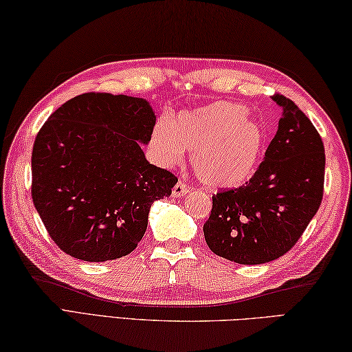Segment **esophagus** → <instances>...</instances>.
I'll return each mask as SVG.
<instances>
[{"label":"esophagus","instance_id":"esophagus-1","mask_svg":"<svg viewBox=\"0 0 352 352\" xmlns=\"http://www.w3.org/2000/svg\"><path fill=\"white\" fill-rule=\"evenodd\" d=\"M189 192V184L184 182V180H178L177 184L174 186V189H172V197H183L186 195Z\"/></svg>","mask_w":352,"mask_h":352}]
</instances>
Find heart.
<instances>
[{
  "instance_id": "heart-1",
  "label": "heart",
  "mask_w": 352,
  "mask_h": 352,
  "mask_svg": "<svg viewBox=\"0 0 352 352\" xmlns=\"http://www.w3.org/2000/svg\"><path fill=\"white\" fill-rule=\"evenodd\" d=\"M248 107L215 101L183 112L172 121H158L151 144L163 166L178 164L184 152L198 180L209 188H237L254 175L266 148V131Z\"/></svg>"
}]
</instances>
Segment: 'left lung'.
I'll list each match as a JSON object with an SVG mask.
<instances>
[{
  "instance_id": "1",
  "label": "left lung",
  "mask_w": 352,
  "mask_h": 352,
  "mask_svg": "<svg viewBox=\"0 0 352 352\" xmlns=\"http://www.w3.org/2000/svg\"><path fill=\"white\" fill-rule=\"evenodd\" d=\"M280 109L276 137L245 186L212 195L203 226L214 254L240 265H261L285 255L302 237L323 198L324 146L297 104L272 97Z\"/></svg>"
}]
</instances>
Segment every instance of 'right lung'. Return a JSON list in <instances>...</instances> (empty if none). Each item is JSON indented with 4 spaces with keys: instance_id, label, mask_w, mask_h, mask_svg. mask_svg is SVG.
I'll return each instance as SVG.
<instances>
[{
    "instance_id": "add662e5",
    "label": "right lung",
    "mask_w": 352,
    "mask_h": 352,
    "mask_svg": "<svg viewBox=\"0 0 352 352\" xmlns=\"http://www.w3.org/2000/svg\"><path fill=\"white\" fill-rule=\"evenodd\" d=\"M155 113L144 98L89 92L38 132L32 200L56 246L85 261L124 257L148 228L152 203L178 178L144 157Z\"/></svg>"
}]
</instances>
